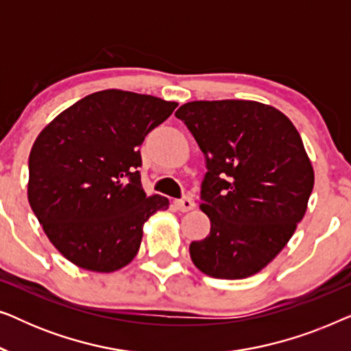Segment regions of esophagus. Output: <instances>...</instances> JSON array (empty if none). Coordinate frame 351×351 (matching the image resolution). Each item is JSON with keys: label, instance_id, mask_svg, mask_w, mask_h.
Wrapping results in <instances>:
<instances>
[{"label": "esophagus", "instance_id": "esophagus-1", "mask_svg": "<svg viewBox=\"0 0 351 351\" xmlns=\"http://www.w3.org/2000/svg\"><path fill=\"white\" fill-rule=\"evenodd\" d=\"M176 208L180 210V213H189V210L195 209V199L190 198V196H184V198L174 201Z\"/></svg>", "mask_w": 351, "mask_h": 351}]
</instances>
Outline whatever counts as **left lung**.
Here are the masks:
<instances>
[{"mask_svg": "<svg viewBox=\"0 0 351 351\" xmlns=\"http://www.w3.org/2000/svg\"><path fill=\"white\" fill-rule=\"evenodd\" d=\"M176 117L208 169L199 198L210 232L190 244L191 261L222 280L261 271L294 234L313 190L300 134L276 108L252 100L189 102Z\"/></svg>", "mask_w": 351, "mask_h": 351, "instance_id": "left-lung-1", "label": "left lung"}]
</instances>
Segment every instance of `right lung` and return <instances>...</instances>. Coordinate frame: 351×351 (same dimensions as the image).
<instances>
[{"instance_id":"add662e5","label":"right lung","mask_w":351,"mask_h":351,"mask_svg":"<svg viewBox=\"0 0 351 351\" xmlns=\"http://www.w3.org/2000/svg\"><path fill=\"white\" fill-rule=\"evenodd\" d=\"M176 102L107 89L86 95L43 129L28 158V201L62 256L90 271L128 265L165 196L142 189L143 138Z\"/></svg>"}]
</instances>
